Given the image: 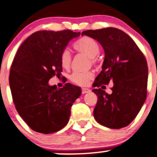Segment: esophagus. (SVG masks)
I'll return each instance as SVG.
<instances>
[{"mask_svg":"<svg viewBox=\"0 0 157 157\" xmlns=\"http://www.w3.org/2000/svg\"><path fill=\"white\" fill-rule=\"evenodd\" d=\"M91 90L89 89H87V88H82V94H86V93H89V92H90Z\"/></svg>","mask_w":157,"mask_h":157,"instance_id":"1","label":"esophagus"}]
</instances>
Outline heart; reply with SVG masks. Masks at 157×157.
<instances>
[{
	"label": "heart",
	"instance_id": "b5f03b06",
	"mask_svg": "<svg viewBox=\"0 0 157 157\" xmlns=\"http://www.w3.org/2000/svg\"><path fill=\"white\" fill-rule=\"evenodd\" d=\"M74 49L78 52L83 53L90 58L91 62L95 63V58L98 55L100 48L98 42L89 37H83L74 44ZM71 55L69 51L65 50L61 54L60 63L64 69H68L71 65ZM94 75L92 71H75L70 76L71 82L79 86H86Z\"/></svg>",
	"mask_w": 157,
	"mask_h": 157
}]
</instances>
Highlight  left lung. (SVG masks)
Wrapping results in <instances>:
<instances>
[{
  "label": "left lung",
  "mask_w": 157,
  "mask_h": 157,
  "mask_svg": "<svg viewBox=\"0 0 157 157\" xmlns=\"http://www.w3.org/2000/svg\"><path fill=\"white\" fill-rule=\"evenodd\" d=\"M82 35L96 40L105 52L102 71L92 85L95 87L92 92L98 96L94 117L110 129L126 127L136 117L147 98L146 58L135 41L118 28L88 30ZM109 81L113 82L111 94L103 90Z\"/></svg>",
  "instance_id": "8db88e82"
}]
</instances>
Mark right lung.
<instances>
[{
	"label": "right lung",
	"instance_id": "1",
	"mask_svg": "<svg viewBox=\"0 0 157 157\" xmlns=\"http://www.w3.org/2000/svg\"><path fill=\"white\" fill-rule=\"evenodd\" d=\"M80 32L70 30L39 31L21 44L11 65L9 84L21 117L38 132L53 133L65 127L71 107L81 95L80 87L66 83L49 86L51 78L62 75L61 54Z\"/></svg>",
	"mask_w": 157,
	"mask_h": 157
}]
</instances>
